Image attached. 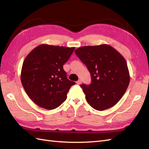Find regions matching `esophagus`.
Returning <instances> with one entry per match:
<instances>
[{
  "instance_id": "34e87169",
  "label": "esophagus",
  "mask_w": 149,
  "mask_h": 149,
  "mask_svg": "<svg viewBox=\"0 0 149 149\" xmlns=\"http://www.w3.org/2000/svg\"><path fill=\"white\" fill-rule=\"evenodd\" d=\"M76 83H77V84H79V85L81 84V80H79L78 81H77V82H76Z\"/></svg>"
}]
</instances>
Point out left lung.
I'll list each match as a JSON object with an SVG mask.
<instances>
[{"instance_id": "1", "label": "left lung", "mask_w": 149, "mask_h": 149, "mask_svg": "<svg viewBox=\"0 0 149 149\" xmlns=\"http://www.w3.org/2000/svg\"><path fill=\"white\" fill-rule=\"evenodd\" d=\"M75 53L91 74V84L81 85L88 103L100 111L115 105L130 84L124 58L108 44L83 46L76 49Z\"/></svg>"}]
</instances>
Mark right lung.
I'll return each mask as SVG.
<instances>
[{
	"label": "right lung",
	"mask_w": 149,
	"mask_h": 149,
	"mask_svg": "<svg viewBox=\"0 0 149 149\" xmlns=\"http://www.w3.org/2000/svg\"><path fill=\"white\" fill-rule=\"evenodd\" d=\"M75 47L40 44L23 61L21 81L29 98L42 108L53 110L63 103L75 83L68 80L63 65Z\"/></svg>",
	"instance_id": "obj_1"
}]
</instances>
